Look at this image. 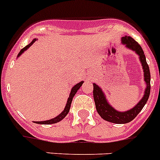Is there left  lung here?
I'll use <instances>...</instances> for the list:
<instances>
[{
    "label": "left lung",
    "instance_id": "obj_1",
    "mask_svg": "<svg viewBox=\"0 0 160 160\" xmlns=\"http://www.w3.org/2000/svg\"><path fill=\"white\" fill-rule=\"evenodd\" d=\"M122 43L126 45V47H128V49L135 51L139 55L142 68L144 69V77L146 84V88L144 97L132 109L125 111V112H119L108 104L102 89L96 84H93V99H94L98 113L103 119L115 123H126L132 121V119L140 113V111L146 105L150 96V92H151V73H150L149 66L146 62V56L142 47L134 39H132L131 37H127V36L122 38Z\"/></svg>",
    "mask_w": 160,
    "mask_h": 160
}]
</instances>
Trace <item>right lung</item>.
<instances>
[{
  "mask_svg": "<svg viewBox=\"0 0 160 160\" xmlns=\"http://www.w3.org/2000/svg\"><path fill=\"white\" fill-rule=\"evenodd\" d=\"M36 40L37 39H35V40H33V41H32V42L29 44V45H28L27 46H25L24 48H22L21 50H20V52L18 53V57H19L20 55L22 54V53H23L24 51L26 50V49H28L29 47L31 46V45L33 44V43L36 41ZM83 81H81V82L78 83L77 84H76L75 86L72 88V91H71V93H70V96H69V98H68V103H67V105H66L65 107V109L63 110V111L62 112L61 114H60L59 115H58L57 117L53 118V119H49V120H46V121H39V122H36V123H40V124H51V123H58V122H59L60 120H62V119H63L64 117H65L66 115H68V112H69L70 111V107H71V104H72V99H73V97L75 96V94L76 93V92H77V90L79 89V88H80V86L82 85L83 84Z\"/></svg>",
  "mask_w": 160,
  "mask_h": 160,
  "instance_id": "1",
  "label": "right lung"
}]
</instances>
